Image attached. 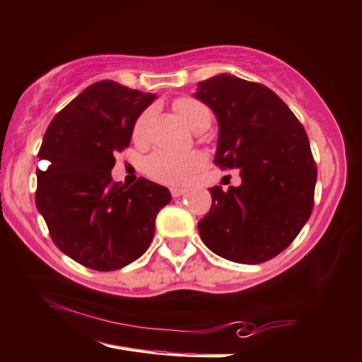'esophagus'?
Returning a JSON list of instances; mask_svg holds the SVG:
<instances>
[{
    "label": "esophagus",
    "mask_w": 362,
    "mask_h": 362,
    "mask_svg": "<svg viewBox=\"0 0 362 362\" xmlns=\"http://www.w3.org/2000/svg\"><path fill=\"white\" fill-rule=\"evenodd\" d=\"M185 193H187L185 188H177V187L170 188V194H173V198H179V196L185 194Z\"/></svg>",
    "instance_id": "esophagus-1"
}]
</instances>
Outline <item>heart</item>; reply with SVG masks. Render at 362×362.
I'll return each mask as SVG.
<instances>
[{
  "mask_svg": "<svg viewBox=\"0 0 362 362\" xmlns=\"http://www.w3.org/2000/svg\"><path fill=\"white\" fill-rule=\"evenodd\" d=\"M174 109L189 128L194 131L206 129L212 115L210 110L201 101L194 98L183 96L174 101ZM153 117V107H147L137 117L133 128V136L136 141H146L150 120ZM204 166V156L199 152L188 153H173L166 150H158L148 155L144 161V170L146 174L164 185H185L189 179L201 170Z\"/></svg>",
  "mask_w": 362,
  "mask_h": 362,
  "instance_id": "obj_1",
  "label": "heart"
}]
</instances>
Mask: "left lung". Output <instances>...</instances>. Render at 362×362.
<instances>
[{
	"instance_id": "obj_1",
	"label": "left lung",
	"mask_w": 362,
	"mask_h": 362,
	"mask_svg": "<svg viewBox=\"0 0 362 362\" xmlns=\"http://www.w3.org/2000/svg\"><path fill=\"white\" fill-rule=\"evenodd\" d=\"M194 98L218 120L214 163L240 169L242 179L228 192L209 188L212 207L198 223L201 239L240 264L272 259L313 209L317 164L305 129L271 88L231 74L199 82Z\"/></svg>"
}]
</instances>
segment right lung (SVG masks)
Listing matches in <instances>:
<instances>
[{
	"instance_id": "add662e5",
	"label": "right lung",
	"mask_w": 362,
	"mask_h": 362,
	"mask_svg": "<svg viewBox=\"0 0 362 362\" xmlns=\"http://www.w3.org/2000/svg\"><path fill=\"white\" fill-rule=\"evenodd\" d=\"M156 95L114 81L85 88L58 112L39 148L36 207L64 255L95 271H115L147 252L155 218L170 202L166 187L139 177L112 182L115 153Z\"/></svg>"
}]
</instances>
